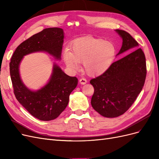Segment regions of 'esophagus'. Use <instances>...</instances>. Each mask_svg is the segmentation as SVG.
I'll return each mask as SVG.
<instances>
[{"mask_svg":"<svg viewBox=\"0 0 159 159\" xmlns=\"http://www.w3.org/2000/svg\"><path fill=\"white\" fill-rule=\"evenodd\" d=\"M79 81H80V84H81V85H84V84L87 83V80L84 79V78H81Z\"/></svg>","mask_w":159,"mask_h":159,"instance_id":"esophagus-1","label":"esophagus"}]
</instances>
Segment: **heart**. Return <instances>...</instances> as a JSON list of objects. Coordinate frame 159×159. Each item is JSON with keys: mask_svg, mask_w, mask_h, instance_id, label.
<instances>
[{"mask_svg": "<svg viewBox=\"0 0 159 159\" xmlns=\"http://www.w3.org/2000/svg\"><path fill=\"white\" fill-rule=\"evenodd\" d=\"M116 54V46L112 42L85 37L76 40L72 44L71 52L69 50L64 51V60L67 68L71 71L79 70L80 62L83 61L86 74L98 76L110 68Z\"/></svg>", "mask_w": 159, "mask_h": 159, "instance_id": "b5f03b06", "label": "heart"}]
</instances>
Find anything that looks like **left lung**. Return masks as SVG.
Listing matches in <instances>:
<instances>
[{
	"label": "left lung",
	"mask_w": 159,
	"mask_h": 159,
	"mask_svg": "<svg viewBox=\"0 0 159 159\" xmlns=\"http://www.w3.org/2000/svg\"><path fill=\"white\" fill-rule=\"evenodd\" d=\"M115 31L123 40L117 56L127 51L126 54L131 53L113 62L106 72L90 81L94 88L91 106L107 118L119 117L127 111L141 91L147 75L145 56L139 48L137 42L125 31Z\"/></svg>",
	"instance_id": "left-lung-1"
}]
</instances>
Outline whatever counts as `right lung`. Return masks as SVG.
<instances>
[{
  "mask_svg": "<svg viewBox=\"0 0 159 159\" xmlns=\"http://www.w3.org/2000/svg\"><path fill=\"white\" fill-rule=\"evenodd\" d=\"M64 32L60 28H46L23 42L14 51L10 62V74L16 98L32 116L41 121L56 119L66 109L70 95L78 83L75 77L65 74L54 63L48 81L38 90H32L23 83L20 65L24 57L34 52H46L61 60Z\"/></svg>",
  "mask_w": 159,
  "mask_h": 159,
  "instance_id": "add662e5",
  "label": "right lung"
}]
</instances>
